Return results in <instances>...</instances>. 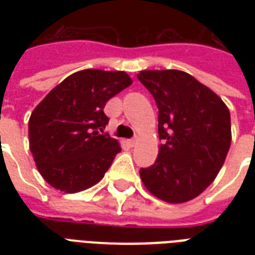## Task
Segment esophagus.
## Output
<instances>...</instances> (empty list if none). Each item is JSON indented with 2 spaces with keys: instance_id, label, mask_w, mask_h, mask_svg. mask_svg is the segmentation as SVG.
I'll return each instance as SVG.
<instances>
[{
  "instance_id": "obj_1",
  "label": "esophagus",
  "mask_w": 255,
  "mask_h": 255,
  "mask_svg": "<svg viewBox=\"0 0 255 255\" xmlns=\"http://www.w3.org/2000/svg\"><path fill=\"white\" fill-rule=\"evenodd\" d=\"M128 143H129V145H131V147H135L136 144L139 143V139H137V137H133V139L128 140Z\"/></svg>"
}]
</instances>
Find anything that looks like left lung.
<instances>
[{"label": "left lung", "mask_w": 255, "mask_h": 255, "mask_svg": "<svg viewBox=\"0 0 255 255\" xmlns=\"http://www.w3.org/2000/svg\"><path fill=\"white\" fill-rule=\"evenodd\" d=\"M139 81L159 108V155L140 169L144 186L169 204L193 200L214 181L232 143L230 112L185 71L144 70Z\"/></svg>", "instance_id": "obj_1"}]
</instances>
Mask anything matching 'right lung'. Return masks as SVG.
Here are the masks:
<instances>
[{"label":"right lung","mask_w":255,"mask_h":255,"mask_svg":"<svg viewBox=\"0 0 255 255\" xmlns=\"http://www.w3.org/2000/svg\"><path fill=\"white\" fill-rule=\"evenodd\" d=\"M131 85L126 71L81 70L34 108L30 151L46 182L65 193H77L104 177L122 148L116 139L100 135L108 124L103 108Z\"/></svg>","instance_id":"1"}]
</instances>
